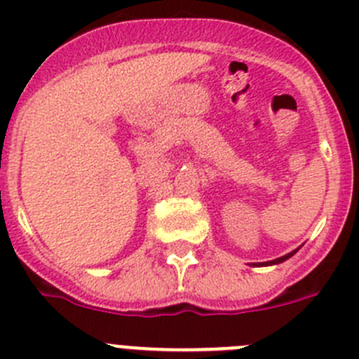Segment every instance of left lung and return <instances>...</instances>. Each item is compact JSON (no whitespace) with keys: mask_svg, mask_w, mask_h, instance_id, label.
Wrapping results in <instances>:
<instances>
[{"mask_svg":"<svg viewBox=\"0 0 359 359\" xmlns=\"http://www.w3.org/2000/svg\"><path fill=\"white\" fill-rule=\"evenodd\" d=\"M294 253H296V251H292V253H287V255L280 257V259H276V260H271V262H266V266H271V264H280V262H283V260L290 259V257H292Z\"/></svg>","mask_w":359,"mask_h":359,"instance_id":"obj_1","label":"left lung"}]
</instances>
